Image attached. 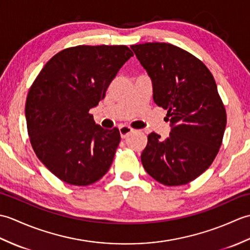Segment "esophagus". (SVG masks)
<instances>
[{
  "label": "esophagus",
  "mask_w": 250,
  "mask_h": 250,
  "mask_svg": "<svg viewBox=\"0 0 250 250\" xmlns=\"http://www.w3.org/2000/svg\"><path fill=\"white\" fill-rule=\"evenodd\" d=\"M131 132H133V129L130 128V126H128V125H121L119 128V133H120L121 139H125V137L128 136Z\"/></svg>",
  "instance_id": "esophagus-1"
}]
</instances>
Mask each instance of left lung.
Returning <instances> with one entry per match:
<instances>
[{
  "mask_svg": "<svg viewBox=\"0 0 250 250\" xmlns=\"http://www.w3.org/2000/svg\"><path fill=\"white\" fill-rule=\"evenodd\" d=\"M152 83V98L167 110V140L152 132L141 155L157 182L179 186L199 177L213 163L224 137L227 115L208 68L189 52L167 43L132 45Z\"/></svg>",
  "mask_w": 250,
  "mask_h": 250,
  "instance_id": "8db88e82",
  "label": "left lung"
}]
</instances>
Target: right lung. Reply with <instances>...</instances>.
Segmentation results:
<instances>
[{
	"label": "right lung",
	"instance_id": "obj_1",
	"mask_svg": "<svg viewBox=\"0 0 250 250\" xmlns=\"http://www.w3.org/2000/svg\"><path fill=\"white\" fill-rule=\"evenodd\" d=\"M132 56L125 45L71 47L52 57L32 84L25 103L31 145L64 183L91 185L113 163L119 130L95 125L89 110Z\"/></svg>",
	"mask_w": 250,
	"mask_h": 250
}]
</instances>
